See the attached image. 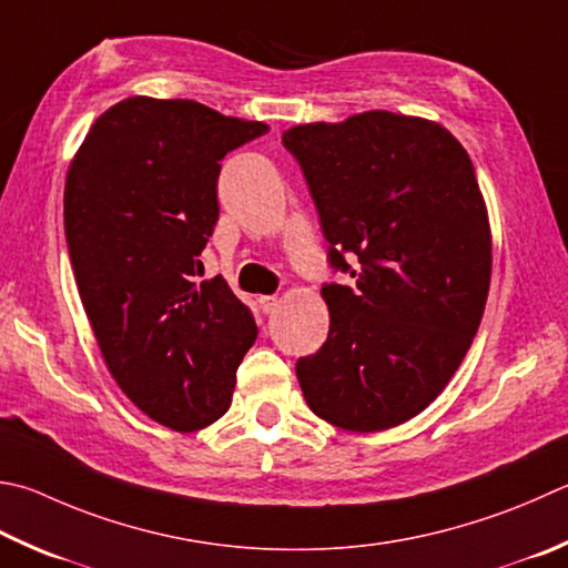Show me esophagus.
<instances>
[{
    "instance_id": "obj_1",
    "label": "esophagus",
    "mask_w": 568,
    "mask_h": 568,
    "mask_svg": "<svg viewBox=\"0 0 568 568\" xmlns=\"http://www.w3.org/2000/svg\"><path fill=\"white\" fill-rule=\"evenodd\" d=\"M277 303H281V297H277V295H261V297H257V305H261V311L265 315H271L277 307Z\"/></svg>"
}]
</instances>
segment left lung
I'll return each instance as SVG.
<instances>
[{
    "mask_svg": "<svg viewBox=\"0 0 568 568\" xmlns=\"http://www.w3.org/2000/svg\"><path fill=\"white\" fill-rule=\"evenodd\" d=\"M353 283L323 285L329 333L295 365L320 419L397 427L457 373L487 305L491 233L469 153L435 121L392 111L283 133ZM351 263H346V255Z\"/></svg>",
    "mask_w": 568,
    "mask_h": 568,
    "instance_id": "left-lung-1",
    "label": "left lung"
}]
</instances>
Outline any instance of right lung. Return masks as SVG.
<instances>
[{
    "instance_id": "1",
    "label": "right lung",
    "mask_w": 568,
    "mask_h": 568,
    "mask_svg": "<svg viewBox=\"0 0 568 568\" xmlns=\"http://www.w3.org/2000/svg\"><path fill=\"white\" fill-rule=\"evenodd\" d=\"M267 131L189 99L129 97L89 129L64 185V231L87 317L133 405L176 432L231 407L257 337L221 275L195 283L229 151Z\"/></svg>"
}]
</instances>
